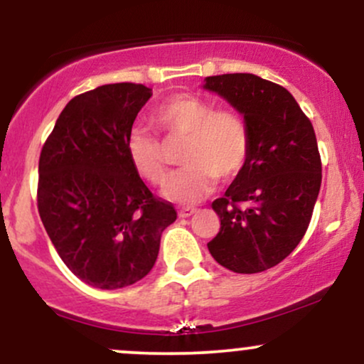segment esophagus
I'll use <instances>...</instances> for the list:
<instances>
[{"mask_svg": "<svg viewBox=\"0 0 364 364\" xmlns=\"http://www.w3.org/2000/svg\"><path fill=\"white\" fill-rule=\"evenodd\" d=\"M193 214H196V208L195 207H183V208H179V210H178V215L179 217H190V215H193Z\"/></svg>", "mask_w": 364, "mask_h": 364, "instance_id": "esophagus-1", "label": "esophagus"}]
</instances>
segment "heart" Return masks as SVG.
Here are the masks:
<instances>
[{"label":"heart","instance_id":"obj_1","mask_svg":"<svg viewBox=\"0 0 364 364\" xmlns=\"http://www.w3.org/2000/svg\"><path fill=\"white\" fill-rule=\"evenodd\" d=\"M154 124L164 140L185 139L181 164L164 186V196L176 203L200 202L214 190L217 178L236 176L250 156V127L236 107H215L207 99L178 94L156 107ZM128 157L133 169L150 185H162L168 178L164 147L144 129L129 135Z\"/></svg>","mask_w":364,"mask_h":364}]
</instances>
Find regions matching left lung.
Segmentation results:
<instances>
[{
	"mask_svg": "<svg viewBox=\"0 0 364 364\" xmlns=\"http://www.w3.org/2000/svg\"><path fill=\"white\" fill-rule=\"evenodd\" d=\"M203 87L245 116L252 136L243 169L212 202L220 231L208 252L236 274L263 272L299 245L311 220L321 185L315 129L289 92L257 75H215Z\"/></svg>",
	"mask_w": 364,
	"mask_h": 364,
	"instance_id": "obj_1",
	"label": "left lung"
}]
</instances>
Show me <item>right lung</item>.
<instances>
[{"mask_svg": "<svg viewBox=\"0 0 364 364\" xmlns=\"http://www.w3.org/2000/svg\"><path fill=\"white\" fill-rule=\"evenodd\" d=\"M150 95L129 82L83 92L66 104L41 150L37 208L46 232L65 265L99 289L144 279L178 215L128 157L133 121Z\"/></svg>", "mask_w": 364, "mask_h": 364, "instance_id": "right-lung-1", "label": "right lung"}]
</instances>
